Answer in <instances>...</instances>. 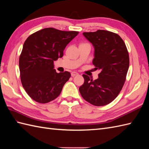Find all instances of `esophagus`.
I'll list each match as a JSON object with an SVG mask.
<instances>
[{"mask_svg": "<svg viewBox=\"0 0 149 149\" xmlns=\"http://www.w3.org/2000/svg\"><path fill=\"white\" fill-rule=\"evenodd\" d=\"M79 75V74L77 72H72V73H71V75L72 77H75V76H76V75Z\"/></svg>", "mask_w": 149, "mask_h": 149, "instance_id": "1", "label": "esophagus"}]
</instances>
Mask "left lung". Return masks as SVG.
Masks as SVG:
<instances>
[{
  "label": "left lung",
  "instance_id": "1",
  "mask_svg": "<svg viewBox=\"0 0 149 149\" xmlns=\"http://www.w3.org/2000/svg\"><path fill=\"white\" fill-rule=\"evenodd\" d=\"M83 34L94 47L93 65L100 72L95 80L83 75L84 82L79 87L80 93L92 105L105 106L115 100L125 83L129 66L127 47L119 35L108 31Z\"/></svg>",
  "mask_w": 149,
  "mask_h": 149
}]
</instances>
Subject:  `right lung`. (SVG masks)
Here are the masks:
<instances>
[{"label":"right lung","instance_id":"right-lung-1","mask_svg":"<svg viewBox=\"0 0 149 149\" xmlns=\"http://www.w3.org/2000/svg\"><path fill=\"white\" fill-rule=\"evenodd\" d=\"M49 27L31 34L24 42L19 58L21 82L36 102L47 103L61 93L70 73H57L54 61L63 56L66 46L78 34Z\"/></svg>","mask_w":149,"mask_h":149}]
</instances>
